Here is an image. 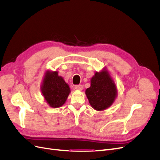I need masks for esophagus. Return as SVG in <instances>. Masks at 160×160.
I'll list each match as a JSON object with an SVG mask.
<instances>
[{
    "label": "esophagus",
    "mask_w": 160,
    "mask_h": 160,
    "mask_svg": "<svg viewBox=\"0 0 160 160\" xmlns=\"http://www.w3.org/2000/svg\"><path fill=\"white\" fill-rule=\"evenodd\" d=\"M75 89H77V90H82L83 88V87L82 85H75Z\"/></svg>",
    "instance_id": "1"
}]
</instances>
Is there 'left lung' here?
<instances>
[{
  "label": "left lung",
  "mask_w": 160,
  "mask_h": 160,
  "mask_svg": "<svg viewBox=\"0 0 160 160\" xmlns=\"http://www.w3.org/2000/svg\"><path fill=\"white\" fill-rule=\"evenodd\" d=\"M117 88L108 71L96 72L91 79V86L85 91L91 107L97 111L109 108L118 95Z\"/></svg>",
  "instance_id": "8db88e82"
}]
</instances>
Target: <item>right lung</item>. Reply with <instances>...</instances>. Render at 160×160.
Wrapping results in <instances>:
<instances>
[{
  "instance_id": "1",
  "label": "right lung",
  "mask_w": 160,
  "mask_h": 160,
  "mask_svg": "<svg viewBox=\"0 0 160 160\" xmlns=\"http://www.w3.org/2000/svg\"><path fill=\"white\" fill-rule=\"evenodd\" d=\"M41 90L46 102L53 108L63 105L71 92L69 85L58 72L50 71L45 72Z\"/></svg>"
}]
</instances>
